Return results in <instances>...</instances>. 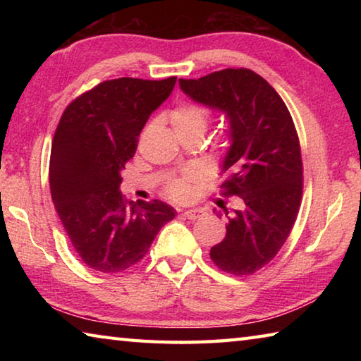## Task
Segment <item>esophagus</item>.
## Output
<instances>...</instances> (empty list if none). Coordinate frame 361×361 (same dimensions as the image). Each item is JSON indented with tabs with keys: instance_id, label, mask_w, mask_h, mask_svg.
Instances as JSON below:
<instances>
[{
	"instance_id": "1",
	"label": "esophagus",
	"mask_w": 361,
	"mask_h": 361,
	"mask_svg": "<svg viewBox=\"0 0 361 361\" xmlns=\"http://www.w3.org/2000/svg\"><path fill=\"white\" fill-rule=\"evenodd\" d=\"M188 219H197V218H202L205 213L204 210L200 209H192V210H185V213H183Z\"/></svg>"
}]
</instances>
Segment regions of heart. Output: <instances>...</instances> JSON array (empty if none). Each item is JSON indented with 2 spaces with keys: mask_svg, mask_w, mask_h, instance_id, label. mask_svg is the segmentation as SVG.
<instances>
[{
  "mask_svg": "<svg viewBox=\"0 0 361 361\" xmlns=\"http://www.w3.org/2000/svg\"><path fill=\"white\" fill-rule=\"evenodd\" d=\"M170 121H172V126L176 133L189 130L204 133L207 126H209L210 113L209 109L199 105V103H181L170 114ZM195 180H197V173L194 170H188L180 178H175L169 183L167 194L176 200L188 199L192 191V183Z\"/></svg>",
  "mask_w": 361,
  "mask_h": 361,
  "instance_id": "1",
  "label": "heart"
}]
</instances>
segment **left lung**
<instances>
[{"mask_svg": "<svg viewBox=\"0 0 361 361\" xmlns=\"http://www.w3.org/2000/svg\"><path fill=\"white\" fill-rule=\"evenodd\" d=\"M180 87L228 119L221 189L243 207L224 209L226 237L212 247L210 258L232 276H250L276 258L301 205L302 159L291 114L276 89L248 68L180 79Z\"/></svg>", "mask_w": 361, "mask_h": 361, "instance_id": "obj_1", "label": "left lung"}]
</instances>
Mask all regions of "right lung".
Here are the masks:
<instances>
[{
	"mask_svg": "<svg viewBox=\"0 0 361 361\" xmlns=\"http://www.w3.org/2000/svg\"><path fill=\"white\" fill-rule=\"evenodd\" d=\"M175 82V76L111 79L79 95L60 118L49 162L52 202L79 258L94 271L114 274L137 264L175 218L166 202L127 204L119 191L140 132Z\"/></svg>",
	"mask_w": 361,
	"mask_h": 361,
	"instance_id": "obj_1",
	"label": "right lung"
}]
</instances>
